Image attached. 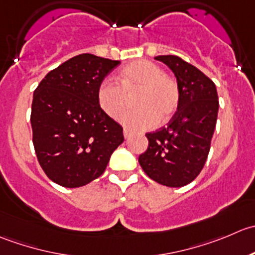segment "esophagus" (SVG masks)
Wrapping results in <instances>:
<instances>
[{
  "label": "esophagus",
  "mask_w": 255,
  "mask_h": 255,
  "mask_svg": "<svg viewBox=\"0 0 255 255\" xmlns=\"http://www.w3.org/2000/svg\"><path fill=\"white\" fill-rule=\"evenodd\" d=\"M123 132H124V137L125 138L130 137V135H131V131L130 130H128V128H124V131H123Z\"/></svg>",
  "instance_id": "esophagus-1"
}]
</instances>
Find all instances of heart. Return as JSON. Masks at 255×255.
<instances>
[{
    "label": "heart",
    "instance_id": "b5f03b06",
    "mask_svg": "<svg viewBox=\"0 0 255 255\" xmlns=\"http://www.w3.org/2000/svg\"><path fill=\"white\" fill-rule=\"evenodd\" d=\"M120 85L113 80L100 83L97 100L100 109L118 119L135 94L133 107L124 113L120 122L132 130H147L172 117L180 103V87L175 78L165 74L162 68L146 59L135 60L123 68L118 75Z\"/></svg>",
    "mask_w": 255,
    "mask_h": 255
}]
</instances>
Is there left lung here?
I'll use <instances>...</instances> for the list:
<instances>
[{
	"instance_id": "obj_1",
	"label": "left lung",
	"mask_w": 255,
	"mask_h": 255,
	"mask_svg": "<svg viewBox=\"0 0 255 255\" xmlns=\"http://www.w3.org/2000/svg\"><path fill=\"white\" fill-rule=\"evenodd\" d=\"M173 72L180 87L177 112L153 132L138 162L151 180L167 187L192 182L205 166L218 115V94L207 75L177 55H157Z\"/></svg>"
}]
</instances>
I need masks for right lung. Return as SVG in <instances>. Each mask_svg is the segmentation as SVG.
I'll use <instances>...</instances> for the list:
<instances>
[{
	"instance_id": "1",
	"label": "right lung",
	"mask_w": 255,
	"mask_h": 255,
	"mask_svg": "<svg viewBox=\"0 0 255 255\" xmlns=\"http://www.w3.org/2000/svg\"><path fill=\"white\" fill-rule=\"evenodd\" d=\"M120 64L84 53L50 70L33 93L31 125L37 158L45 175L68 188L103 175L123 143L122 125L97 100L100 83Z\"/></svg>"
}]
</instances>
